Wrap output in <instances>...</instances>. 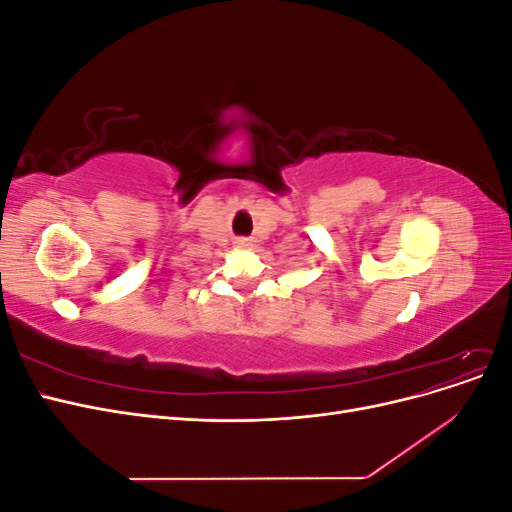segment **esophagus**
<instances>
[{
    "mask_svg": "<svg viewBox=\"0 0 512 512\" xmlns=\"http://www.w3.org/2000/svg\"><path fill=\"white\" fill-rule=\"evenodd\" d=\"M237 245H239V247H245V245H247V239H239Z\"/></svg>",
    "mask_w": 512,
    "mask_h": 512,
    "instance_id": "obj_1",
    "label": "esophagus"
}]
</instances>
